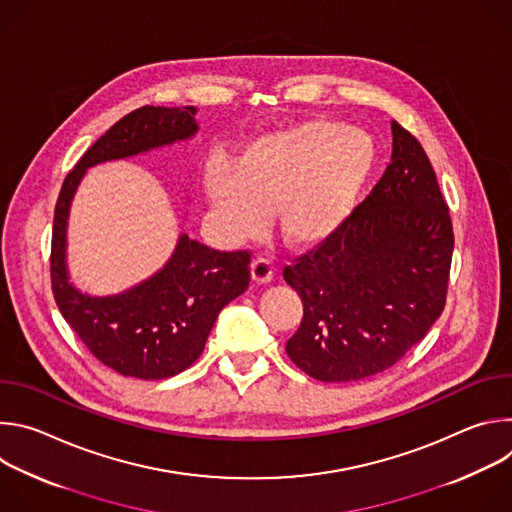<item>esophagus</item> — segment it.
<instances>
[{"instance_id":"34e87169","label":"esophagus","mask_w":512,"mask_h":512,"mask_svg":"<svg viewBox=\"0 0 512 512\" xmlns=\"http://www.w3.org/2000/svg\"><path fill=\"white\" fill-rule=\"evenodd\" d=\"M251 277H253L255 283H269L271 277H273L271 263L267 259H263V257L253 259V263H251Z\"/></svg>"}]
</instances>
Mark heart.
Wrapping results in <instances>:
<instances>
[{
    "instance_id": "heart-1",
    "label": "heart",
    "mask_w": 512,
    "mask_h": 512,
    "mask_svg": "<svg viewBox=\"0 0 512 512\" xmlns=\"http://www.w3.org/2000/svg\"><path fill=\"white\" fill-rule=\"evenodd\" d=\"M377 166L373 137L334 119H306L253 137L237 160H210L204 192L223 229L255 235L273 208L285 245L330 239L352 214Z\"/></svg>"
}]
</instances>
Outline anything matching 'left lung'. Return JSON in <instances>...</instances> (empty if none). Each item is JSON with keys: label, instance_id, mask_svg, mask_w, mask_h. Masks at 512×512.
I'll use <instances>...</instances> for the list:
<instances>
[{"label": "left lung", "instance_id": "8db88e82", "mask_svg": "<svg viewBox=\"0 0 512 512\" xmlns=\"http://www.w3.org/2000/svg\"><path fill=\"white\" fill-rule=\"evenodd\" d=\"M383 178L316 251L283 269L304 318L285 352L324 383L391 369L440 318L454 251L448 204L421 143L391 123Z\"/></svg>", "mask_w": 512, "mask_h": 512}]
</instances>
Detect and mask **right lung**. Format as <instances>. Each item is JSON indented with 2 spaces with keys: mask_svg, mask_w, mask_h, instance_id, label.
<instances>
[{
  "mask_svg": "<svg viewBox=\"0 0 512 512\" xmlns=\"http://www.w3.org/2000/svg\"><path fill=\"white\" fill-rule=\"evenodd\" d=\"M196 113V107L150 105L131 111L91 145L58 194L50 255L54 300L85 346L123 377L158 381L188 369L218 314L251 279L247 251L223 253L180 235L164 267L119 294L91 296L70 281L68 214L87 170L192 139Z\"/></svg>",
  "mask_w": 512,
  "mask_h": 512,
  "instance_id": "right-lung-1",
  "label": "right lung"
}]
</instances>
